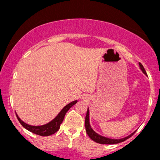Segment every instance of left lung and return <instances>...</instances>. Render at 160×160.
Returning <instances> with one entry per match:
<instances>
[{
  "mask_svg": "<svg viewBox=\"0 0 160 160\" xmlns=\"http://www.w3.org/2000/svg\"><path fill=\"white\" fill-rule=\"evenodd\" d=\"M139 66H140V69L142 71V72L144 73L145 75H147L146 71L144 70V68L143 67V65L141 63H139ZM85 127H86V131L87 135H89V137L90 138L92 141H95V142L99 143V144H118V143L122 142V141H126V139L129 138L132 135H134V133L135 132H134L132 134H130L129 135H128L127 137H125L123 138L120 139H112L109 138H106L102 135H98V133H96L94 130L92 129L90 126V122H89V110L88 108L87 112H86V119H85Z\"/></svg>",
  "mask_w": 160,
  "mask_h": 160,
  "instance_id": "8db88e82",
  "label": "left lung"
}]
</instances>
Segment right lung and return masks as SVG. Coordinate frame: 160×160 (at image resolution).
I'll return each instance as SVG.
<instances>
[{"label":"right lung","mask_w":160,"mask_h":160,"mask_svg":"<svg viewBox=\"0 0 160 160\" xmlns=\"http://www.w3.org/2000/svg\"><path fill=\"white\" fill-rule=\"evenodd\" d=\"M78 102V101H74V102H71V103L68 104L67 105L65 106L62 109V111L58 113V114L52 120H51L50 122H49L48 123H46L44 125H42V126H32V125H29L25 123V122H23L21 119L19 118V116L17 115V113H16V117H17L18 120L19 121V122L21 123L22 126L24 128H26L27 130H28L31 132L36 134V135H41V136H49V135H52V134L56 133L60 128V125L62 122V121L64 120V117L67 113L68 111L72 107L73 105H74L75 104Z\"/></svg>","instance_id":"obj_1"}]
</instances>
